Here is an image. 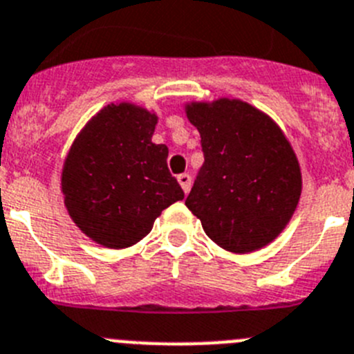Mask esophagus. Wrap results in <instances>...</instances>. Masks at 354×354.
Masks as SVG:
<instances>
[{"label": "esophagus", "instance_id": "esophagus-1", "mask_svg": "<svg viewBox=\"0 0 354 354\" xmlns=\"http://www.w3.org/2000/svg\"><path fill=\"white\" fill-rule=\"evenodd\" d=\"M177 180H179L180 187L184 189V193H187L191 187V175L189 174H180L179 177H177Z\"/></svg>", "mask_w": 354, "mask_h": 354}]
</instances>
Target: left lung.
Segmentation results:
<instances>
[{
    "label": "left lung",
    "instance_id": "8db88e82",
    "mask_svg": "<svg viewBox=\"0 0 354 354\" xmlns=\"http://www.w3.org/2000/svg\"><path fill=\"white\" fill-rule=\"evenodd\" d=\"M203 161L186 207L207 235L232 252L272 242L297 209L302 175L290 142L270 118L239 100L187 106Z\"/></svg>",
    "mask_w": 354,
    "mask_h": 354
}]
</instances>
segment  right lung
<instances>
[{
  "instance_id": "add662e5",
  "label": "right lung",
  "mask_w": 354,
  "mask_h": 354,
  "mask_svg": "<svg viewBox=\"0 0 354 354\" xmlns=\"http://www.w3.org/2000/svg\"><path fill=\"white\" fill-rule=\"evenodd\" d=\"M156 115L121 103L96 113L64 161V205L75 225L98 244H137L154 219L184 191L167 165L168 147L152 144Z\"/></svg>"
}]
</instances>
